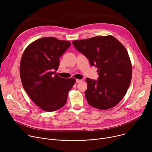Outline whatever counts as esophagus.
<instances>
[{
	"instance_id": "obj_1",
	"label": "esophagus",
	"mask_w": 152,
	"mask_h": 152,
	"mask_svg": "<svg viewBox=\"0 0 152 152\" xmlns=\"http://www.w3.org/2000/svg\"><path fill=\"white\" fill-rule=\"evenodd\" d=\"M83 81V80L77 79V80H76V82H77V83H80V82H81V81Z\"/></svg>"
}]
</instances>
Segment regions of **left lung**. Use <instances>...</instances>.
Masks as SVG:
<instances>
[{
  "mask_svg": "<svg viewBox=\"0 0 152 152\" xmlns=\"http://www.w3.org/2000/svg\"><path fill=\"white\" fill-rule=\"evenodd\" d=\"M75 49L97 67V80L87 78L85 97L92 107L105 110L117 105L126 94L132 77L129 55L122 44L111 35L75 40Z\"/></svg>",
  "mask_w": 152,
  "mask_h": 152,
  "instance_id": "obj_1",
  "label": "left lung"
}]
</instances>
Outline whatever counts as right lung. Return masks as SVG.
Listing matches in <instances>:
<instances>
[{
    "instance_id": "add662e5",
    "label": "right lung",
    "mask_w": 152,
    "mask_h": 152,
    "mask_svg": "<svg viewBox=\"0 0 152 152\" xmlns=\"http://www.w3.org/2000/svg\"><path fill=\"white\" fill-rule=\"evenodd\" d=\"M67 41L42 38L29 44L22 54L20 77L27 94L41 110L54 111L64 107L76 80L63 78L55 72L60 58L71 46Z\"/></svg>"
}]
</instances>
